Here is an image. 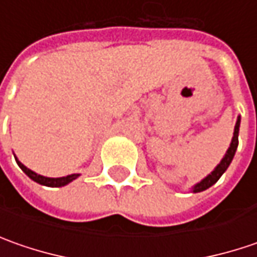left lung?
Listing matches in <instances>:
<instances>
[{"label": "left lung", "mask_w": 257, "mask_h": 257, "mask_svg": "<svg viewBox=\"0 0 257 257\" xmlns=\"http://www.w3.org/2000/svg\"><path fill=\"white\" fill-rule=\"evenodd\" d=\"M239 127H240V117H237V121H236V125H234V132H233L232 143L229 146L227 152H226L224 157L222 159V162L217 164V166L214 167V170H213L209 176H206L202 182H199L197 184L193 186V193H199L203 192V190H206V189H209L210 186H213L214 183L222 177L223 173L227 170V167L232 163L234 153H236V150H237V143H239Z\"/></svg>", "instance_id": "obj_1"}]
</instances>
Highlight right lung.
<instances>
[{
  "label": "right lung",
  "instance_id": "obj_1",
  "mask_svg": "<svg viewBox=\"0 0 257 257\" xmlns=\"http://www.w3.org/2000/svg\"><path fill=\"white\" fill-rule=\"evenodd\" d=\"M15 160H17V164L21 167V170H23L31 180H34V182H37L38 184H43V186H48V187H63V186L71 183L80 176L78 173H75V174H68V176H65V177H45V176L37 174V173L33 172V170H30L28 167H25L21 162H18L17 157H15Z\"/></svg>",
  "mask_w": 257,
  "mask_h": 257
}]
</instances>
